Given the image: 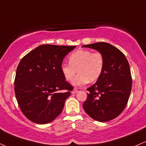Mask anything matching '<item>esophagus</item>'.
Segmentation results:
<instances>
[{"label": "esophagus", "instance_id": "34e87169", "mask_svg": "<svg viewBox=\"0 0 146 146\" xmlns=\"http://www.w3.org/2000/svg\"><path fill=\"white\" fill-rule=\"evenodd\" d=\"M78 92V89H74V90H73V91H72V93H73V94H75V93L76 92Z\"/></svg>", "mask_w": 146, "mask_h": 146}]
</instances>
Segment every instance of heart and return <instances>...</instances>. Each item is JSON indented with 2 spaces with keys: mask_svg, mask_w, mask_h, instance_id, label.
Instances as JSON below:
<instances>
[{
  "mask_svg": "<svg viewBox=\"0 0 146 146\" xmlns=\"http://www.w3.org/2000/svg\"><path fill=\"white\" fill-rule=\"evenodd\" d=\"M68 62L60 65L64 78L68 82H72L78 71L73 84L83 85L88 82H95L100 78L104 68L105 58L99 52L79 50L70 54Z\"/></svg>",
  "mask_w": 146,
  "mask_h": 146,
  "instance_id": "obj_1",
  "label": "heart"
}]
</instances>
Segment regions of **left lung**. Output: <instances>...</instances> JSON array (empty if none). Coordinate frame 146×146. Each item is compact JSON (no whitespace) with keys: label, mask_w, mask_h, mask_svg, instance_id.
<instances>
[{"label":"left lung","mask_w":146,"mask_h":146,"mask_svg":"<svg viewBox=\"0 0 146 146\" xmlns=\"http://www.w3.org/2000/svg\"><path fill=\"white\" fill-rule=\"evenodd\" d=\"M82 47L95 49L105 58L104 68L100 78L87 88L86 101L83 108L88 115L99 122H108L118 116L127 105L132 78L126 56L117 47L105 42Z\"/></svg>","instance_id":"8db88e82"}]
</instances>
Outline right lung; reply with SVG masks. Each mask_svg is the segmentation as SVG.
<instances>
[{"label":"right lung","instance_id":"add662e5","mask_svg":"<svg viewBox=\"0 0 146 146\" xmlns=\"http://www.w3.org/2000/svg\"><path fill=\"white\" fill-rule=\"evenodd\" d=\"M76 46L41 45L22 58L14 81L21 111L35 123H50L58 116L73 87L60 70L63 59Z\"/></svg>","mask_w":146,"mask_h":146}]
</instances>
